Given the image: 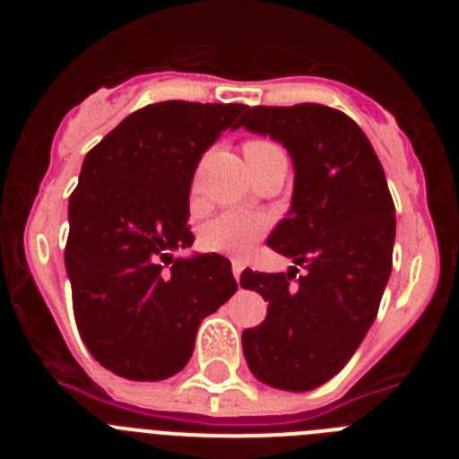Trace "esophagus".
Segmentation results:
<instances>
[{
    "label": "esophagus",
    "instance_id": "1",
    "mask_svg": "<svg viewBox=\"0 0 459 459\" xmlns=\"http://www.w3.org/2000/svg\"><path fill=\"white\" fill-rule=\"evenodd\" d=\"M241 271H243L241 262H232V273H234V278H237V282H238V278H241Z\"/></svg>",
    "mask_w": 459,
    "mask_h": 459
}]
</instances>
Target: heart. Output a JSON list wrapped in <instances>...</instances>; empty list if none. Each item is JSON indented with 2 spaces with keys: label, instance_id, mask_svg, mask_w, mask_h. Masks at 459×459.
Masks as SVG:
<instances>
[{
  "label": "heart",
  "instance_id": "heart-1",
  "mask_svg": "<svg viewBox=\"0 0 459 459\" xmlns=\"http://www.w3.org/2000/svg\"><path fill=\"white\" fill-rule=\"evenodd\" d=\"M255 144H269V142H255ZM266 225H269L266 218L255 211H225L202 230L200 241L211 253L243 257L262 238Z\"/></svg>",
  "mask_w": 459,
  "mask_h": 459
}]
</instances>
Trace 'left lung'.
Instances as JSON below:
<instances>
[{
  "instance_id": "left-lung-1",
  "label": "left lung",
  "mask_w": 459,
  "mask_h": 459,
  "mask_svg": "<svg viewBox=\"0 0 459 459\" xmlns=\"http://www.w3.org/2000/svg\"><path fill=\"white\" fill-rule=\"evenodd\" d=\"M243 128L290 153L291 206L266 246L307 269L299 279L295 266L243 271V290L269 301L264 322L243 331V356L269 386L312 391L347 366L375 322L391 275L395 206L370 140L340 109L257 105Z\"/></svg>"
}]
</instances>
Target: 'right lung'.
<instances>
[{
	"mask_svg": "<svg viewBox=\"0 0 459 459\" xmlns=\"http://www.w3.org/2000/svg\"><path fill=\"white\" fill-rule=\"evenodd\" d=\"M246 108L147 105L84 156L64 262L80 335L109 372L160 381L184 370L202 319L237 291L222 255L172 253L195 241L188 197L202 153L241 128ZM160 261L173 266L165 272Z\"/></svg>",
	"mask_w": 459,
	"mask_h": 459,
	"instance_id": "obj_1",
	"label": "right lung"
}]
</instances>
